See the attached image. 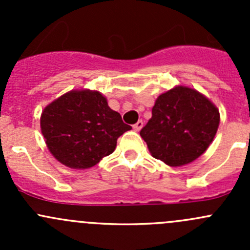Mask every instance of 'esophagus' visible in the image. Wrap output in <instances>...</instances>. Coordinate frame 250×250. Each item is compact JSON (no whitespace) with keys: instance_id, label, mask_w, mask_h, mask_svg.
<instances>
[{"instance_id":"34e87169","label":"esophagus","mask_w":250,"mask_h":250,"mask_svg":"<svg viewBox=\"0 0 250 250\" xmlns=\"http://www.w3.org/2000/svg\"><path fill=\"white\" fill-rule=\"evenodd\" d=\"M143 125H144V123H143V121H138L137 123H135L134 125H133V129L135 130V132H139V130L141 129V128H143Z\"/></svg>"}]
</instances>
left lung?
<instances>
[{
  "instance_id": "obj_1",
  "label": "left lung",
  "mask_w": 250,
  "mask_h": 250,
  "mask_svg": "<svg viewBox=\"0 0 250 250\" xmlns=\"http://www.w3.org/2000/svg\"><path fill=\"white\" fill-rule=\"evenodd\" d=\"M220 123L218 107L198 90L176 85L162 93L140 135L152 157L170 167L197 160L213 141Z\"/></svg>"
}]
</instances>
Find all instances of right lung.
Returning <instances> with one entry per match:
<instances>
[{"label": "right lung", "instance_id": "add662e5", "mask_svg": "<svg viewBox=\"0 0 250 250\" xmlns=\"http://www.w3.org/2000/svg\"><path fill=\"white\" fill-rule=\"evenodd\" d=\"M40 122L49 152L74 169L99 163L115 151L118 137L132 129L102 93L90 89L62 94L44 107Z\"/></svg>", "mask_w": 250, "mask_h": 250}]
</instances>
